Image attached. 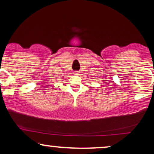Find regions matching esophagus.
Here are the masks:
<instances>
[{
	"label": "esophagus",
	"mask_w": 154,
	"mask_h": 154,
	"mask_svg": "<svg viewBox=\"0 0 154 154\" xmlns=\"http://www.w3.org/2000/svg\"><path fill=\"white\" fill-rule=\"evenodd\" d=\"M79 73V71H73V74H75V75H78Z\"/></svg>",
	"instance_id": "obj_1"
}]
</instances>
